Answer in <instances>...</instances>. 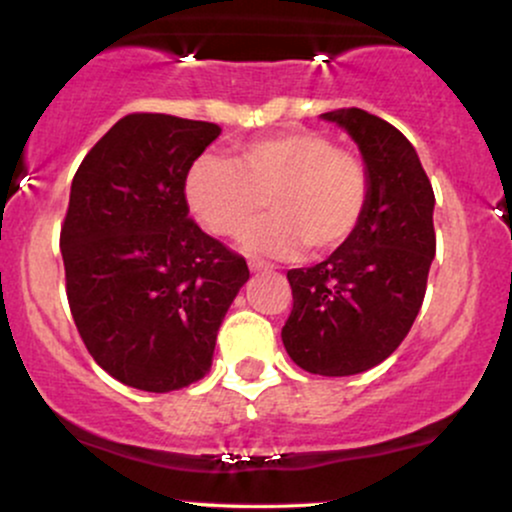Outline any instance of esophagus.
Masks as SVG:
<instances>
[{"label":"esophagus","instance_id":"34e87169","mask_svg":"<svg viewBox=\"0 0 512 512\" xmlns=\"http://www.w3.org/2000/svg\"><path fill=\"white\" fill-rule=\"evenodd\" d=\"M248 267L252 269V272H272L274 264L267 262V260H260V257H250Z\"/></svg>","mask_w":512,"mask_h":512}]
</instances>
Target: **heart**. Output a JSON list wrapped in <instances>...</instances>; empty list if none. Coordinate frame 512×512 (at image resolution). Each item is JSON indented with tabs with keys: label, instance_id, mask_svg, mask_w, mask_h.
<instances>
[{
	"label": "heart",
	"instance_id": "1",
	"mask_svg": "<svg viewBox=\"0 0 512 512\" xmlns=\"http://www.w3.org/2000/svg\"><path fill=\"white\" fill-rule=\"evenodd\" d=\"M192 216L214 236H233L264 197L274 211L240 236L248 250L276 257L305 245H344L366 214L370 178L361 158L315 132H286L243 144L233 161L199 156L182 182Z\"/></svg>",
	"mask_w": 512,
	"mask_h": 512
}]
</instances>
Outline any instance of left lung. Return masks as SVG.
<instances>
[{"instance_id": "obj_1", "label": "left lung", "mask_w": 512, "mask_h": 512, "mask_svg": "<svg viewBox=\"0 0 512 512\" xmlns=\"http://www.w3.org/2000/svg\"><path fill=\"white\" fill-rule=\"evenodd\" d=\"M351 134L370 178L366 214L325 262L289 269L293 308L281 339L296 366L356 375L407 337L436 257L433 197L419 156L390 122L361 108L322 115Z\"/></svg>"}]
</instances>
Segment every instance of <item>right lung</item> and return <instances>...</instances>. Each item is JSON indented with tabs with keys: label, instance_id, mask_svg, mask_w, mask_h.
<instances>
[{
	"label": "right lung",
	"instance_id": "right-lung-1",
	"mask_svg": "<svg viewBox=\"0 0 512 512\" xmlns=\"http://www.w3.org/2000/svg\"><path fill=\"white\" fill-rule=\"evenodd\" d=\"M221 134L163 113L117 120L72 180L60 233L67 301L88 354L146 392L202 380L250 279L245 257L190 219L187 168Z\"/></svg>",
	"mask_w": 512,
	"mask_h": 512
}]
</instances>
